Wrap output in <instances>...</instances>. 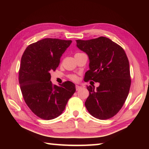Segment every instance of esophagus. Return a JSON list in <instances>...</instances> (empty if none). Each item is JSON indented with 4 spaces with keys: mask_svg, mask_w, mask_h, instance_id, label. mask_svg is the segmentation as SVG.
I'll list each match as a JSON object with an SVG mask.
<instances>
[{
    "mask_svg": "<svg viewBox=\"0 0 149 149\" xmlns=\"http://www.w3.org/2000/svg\"><path fill=\"white\" fill-rule=\"evenodd\" d=\"M81 88L82 87L80 86H79V85H75V89H76V91H79Z\"/></svg>",
    "mask_w": 149,
    "mask_h": 149,
    "instance_id": "obj_1",
    "label": "esophagus"
}]
</instances>
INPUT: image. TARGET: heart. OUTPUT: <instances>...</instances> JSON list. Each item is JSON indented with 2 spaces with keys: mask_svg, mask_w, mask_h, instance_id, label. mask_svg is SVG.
<instances>
[{
  "mask_svg": "<svg viewBox=\"0 0 149 149\" xmlns=\"http://www.w3.org/2000/svg\"><path fill=\"white\" fill-rule=\"evenodd\" d=\"M69 78L73 81H77L78 80V77L75 74H72L69 76Z\"/></svg>",
  "mask_w": 149,
  "mask_h": 149,
  "instance_id": "obj_1",
  "label": "heart"
}]
</instances>
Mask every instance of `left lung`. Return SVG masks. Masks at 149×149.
I'll use <instances>...</instances> for the list:
<instances>
[{"label":"left lung","instance_id":"1","mask_svg":"<svg viewBox=\"0 0 149 149\" xmlns=\"http://www.w3.org/2000/svg\"><path fill=\"white\" fill-rule=\"evenodd\" d=\"M77 47L86 52L90 70L84 81L99 83L97 89L89 86L85 106L91 115L100 120L112 118L121 109L130 90L129 63L121 46L106 37L89 40H77Z\"/></svg>","mask_w":149,"mask_h":149}]
</instances>
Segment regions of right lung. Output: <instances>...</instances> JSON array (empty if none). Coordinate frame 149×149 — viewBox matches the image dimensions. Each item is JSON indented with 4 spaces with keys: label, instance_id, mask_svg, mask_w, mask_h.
Masks as SVG:
<instances>
[{
    "label": "right lung",
    "instance_id": "add662e5",
    "mask_svg": "<svg viewBox=\"0 0 149 149\" xmlns=\"http://www.w3.org/2000/svg\"><path fill=\"white\" fill-rule=\"evenodd\" d=\"M71 40L45 38L28 46L21 58L18 80L24 99L34 115L43 120L59 116L75 91L65 81L60 86L50 81V72L58 67L60 58Z\"/></svg>",
    "mask_w": 149,
    "mask_h": 149
}]
</instances>
